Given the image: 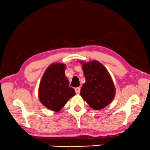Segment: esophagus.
<instances>
[{
	"instance_id": "34e87169",
	"label": "esophagus",
	"mask_w": 150,
	"mask_h": 150,
	"mask_svg": "<svg viewBox=\"0 0 150 150\" xmlns=\"http://www.w3.org/2000/svg\"><path fill=\"white\" fill-rule=\"evenodd\" d=\"M75 91H76V93H80V88H79V87L76 88H75Z\"/></svg>"
}]
</instances>
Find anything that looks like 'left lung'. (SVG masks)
<instances>
[{"label":"left lung","instance_id":"obj_1","mask_svg":"<svg viewBox=\"0 0 150 150\" xmlns=\"http://www.w3.org/2000/svg\"><path fill=\"white\" fill-rule=\"evenodd\" d=\"M80 63L86 78L80 95L91 108L102 109L111 103L115 96V88L111 75L98 60L80 61Z\"/></svg>","mask_w":150,"mask_h":150}]
</instances>
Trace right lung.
<instances>
[{"instance_id": "obj_1", "label": "right lung", "mask_w": 150, "mask_h": 150, "mask_svg": "<svg viewBox=\"0 0 150 150\" xmlns=\"http://www.w3.org/2000/svg\"><path fill=\"white\" fill-rule=\"evenodd\" d=\"M66 65L54 63L47 68L41 78L39 87V99L47 109L59 111L72 97L75 90L69 86L66 77Z\"/></svg>"}]
</instances>
